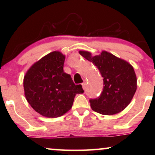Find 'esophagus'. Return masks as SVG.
I'll list each match as a JSON object with an SVG mask.
<instances>
[{
    "instance_id": "esophagus-1",
    "label": "esophagus",
    "mask_w": 155,
    "mask_h": 155,
    "mask_svg": "<svg viewBox=\"0 0 155 155\" xmlns=\"http://www.w3.org/2000/svg\"><path fill=\"white\" fill-rule=\"evenodd\" d=\"M82 88L84 90V89H85V87H86V80H84V82L82 83Z\"/></svg>"
}]
</instances>
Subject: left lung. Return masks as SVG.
Wrapping results in <instances>:
<instances>
[{
  "label": "left lung",
  "instance_id": "obj_1",
  "mask_svg": "<svg viewBox=\"0 0 155 155\" xmlns=\"http://www.w3.org/2000/svg\"><path fill=\"white\" fill-rule=\"evenodd\" d=\"M79 54L94 63L103 77L102 92L98 98L90 100L93 111L114 115L126 109L137 90V78L132 65L106 51L94 56L86 51H80Z\"/></svg>",
  "mask_w": 155,
  "mask_h": 155
}]
</instances>
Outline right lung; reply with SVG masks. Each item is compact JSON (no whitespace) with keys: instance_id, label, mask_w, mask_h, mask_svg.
Wrapping results in <instances>:
<instances>
[{"instance_id":"1","label":"right lung","mask_w":155,"mask_h":155,"mask_svg":"<svg viewBox=\"0 0 155 155\" xmlns=\"http://www.w3.org/2000/svg\"><path fill=\"white\" fill-rule=\"evenodd\" d=\"M65 56L51 52L34 63L23 80L27 101L37 113L56 118L72 108L75 95L84 92L81 84H75L71 75L63 71Z\"/></svg>"}]
</instances>
